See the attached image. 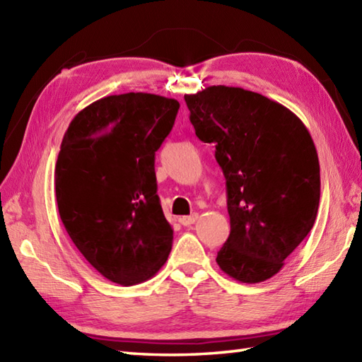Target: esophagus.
Instances as JSON below:
<instances>
[{"label": "esophagus", "instance_id": "1", "mask_svg": "<svg viewBox=\"0 0 362 362\" xmlns=\"http://www.w3.org/2000/svg\"><path fill=\"white\" fill-rule=\"evenodd\" d=\"M197 218H199V214L197 213H193V214H189V216H182L180 219H179V222L182 226H191V224H194V222L197 221Z\"/></svg>", "mask_w": 362, "mask_h": 362}]
</instances>
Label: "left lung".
<instances>
[{
    "label": "left lung",
    "mask_w": 362,
    "mask_h": 362,
    "mask_svg": "<svg viewBox=\"0 0 362 362\" xmlns=\"http://www.w3.org/2000/svg\"><path fill=\"white\" fill-rule=\"evenodd\" d=\"M185 103L226 177L230 235L216 263L241 283L271 279L317 216L320 168L308 129L284 105L240 87L213 86Z\"/></svg>",
    "instance_id": "obj_1"
}]
</instances>
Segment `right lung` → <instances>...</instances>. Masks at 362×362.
Wrapping results in <instances>:
<instances>
[{"label": "right lung", "instance_id": "1", "mask_svg": "<svg viewBox=\"0 0 362 362\" xmlns=\"http://www.w3.org/2000/svg\"><path fill=\"white\" fill-rule=\"evenodd\" d=\"M179 107L151 93L105 96L76 115L60 144V219L88 263L122 286L149 280L173 247L153 163Z\"/></svg>", "mask_w": 362, "mask_h": 362}]
</instances>
